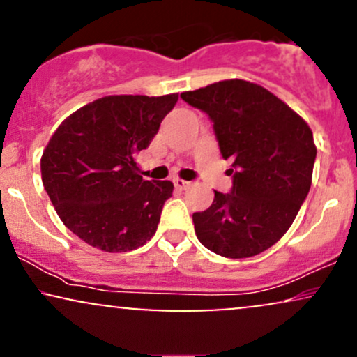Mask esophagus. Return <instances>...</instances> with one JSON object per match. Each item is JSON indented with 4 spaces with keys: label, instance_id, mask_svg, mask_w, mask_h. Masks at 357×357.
Masks as SVG:
<instances>
[{
    "label": "esophagus",
    "instance_id": "1",
    "mask_svg": "<svg viewBox=\"0 0 357 357\" xmlns=\"http://www.w3.org/2000/svg\"><path fill=\"white\" fill-rule=\"evenodd\" d=\"M173 183H174V188L176 190H179V191H183V190H186V188H190V181H184V179H179V178H176V179H173Z\"/></svg>",
    "mask_w": 357,
    "mask_h": 357
}]
</instances>
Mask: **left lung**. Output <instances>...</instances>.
Segmentation results:
<instances>
[{"instance_id":"8db88e82","label":"left lung","mask_w":357,"mask_h":357,"mask_svg":"<svg viewBox=\"0 0 357 357\" xmlns=\"http://www.w3.org/2000/svg\"><path fill=\"white\" fill-rule=\"evenodd\" d=\"M181 99L210 117L221 155L233 159L231 191H215L208 210L192 213L196 236L227 258L265 252L309 195L317 154L312 130L272 92L247 80L216 82Z\"/></svg>"}]
</instances>
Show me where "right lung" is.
I'll use <instances>...</instances> for the list:
<instances>
[{"label":"right lung","mask_w":357,"mask_h":357,"mask_svg":"<svg viewBox=\"0 0 357 357\" xmlns=\"http://www.w3.org/2000/svg\"><path fill=\"white\" fill-rule=\"evenodd\" d=\"M178 93L110 96L65 119L42 155V181L56 215L80 240L129 252L153 238L171 181H146L136 154L151 144Z\"/></svg>","instance_id":"add662e5"}]
</instances>
